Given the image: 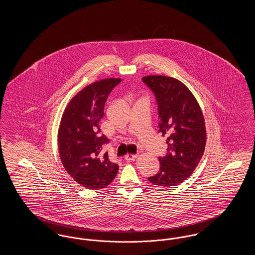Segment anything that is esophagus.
Wrapping results in <instances>:
<instances>
[{"mask_svg":"<svg viewBox=\"0 0 255 255\" xmlns=\"http://www.w3.org/2000/svg\"><path fill=\"white\" fill-rule=\"evenodd\" d=\"M137 157V155H133V154H127L124 158H125V160H127V161H130V160H133V159H135Z\"/></svg>","mask_w":255,"mask_h":255,"instance_id":"esophagus-1","label":"esophagus"}]
</instances>
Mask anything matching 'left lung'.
I'll list each match as a JSON object with an SVG mask.
<instances>
[{
    "mask_svg": "<svg viewBox=\"0 0 255 255\" xmlns=\"http://www.w3.org/2000/svg\"><path fill=\"white\" fill-rule=\"evenodd\" d=\"M142 81L158 103V133L167 136V152L159 157L158 174L148 178L158 186L170 187L186 180L204 155L205 120L196 98L181 81L163 75H149Z\"/></svg>",
    "mask_w": 255,
    "mask_h": 255,
    "instance_id": "1",
    "label": "left lung"
}]
</instances>
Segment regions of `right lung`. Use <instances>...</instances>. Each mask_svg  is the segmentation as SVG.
Segmentation results:
<instances>
[{
  "mask_svg": "<svg viewBox=\"0 0 255 255\" xmlns=\"http://www.w3.org/2000/svg\"><path fill=\"white\" fill-rule=\"evenodd\" d=\"M121 82V78H107L87 86L73 97L61 120V161L73 180L89 189L106 187L119 171L108 153L101 152L109 139L101 134L99 123L110 93Z\"/></svg>",
  "mask_w": 255,
  "mask_h": 255,
  "instance_id": "1",
  "label": "right lung"
}]
</instances>
